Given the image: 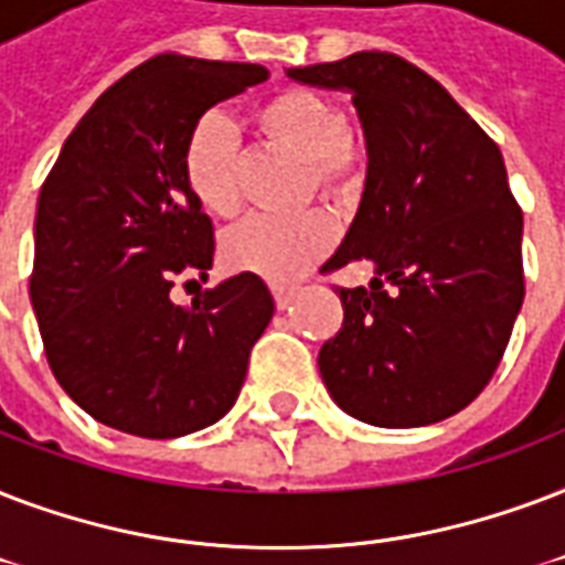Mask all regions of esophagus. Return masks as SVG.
<instances>
[{
  "instance_id": "obj_1",
  "label": "esophagus",
  "mask_w": 565,
  "mask_h": 565,
  "mask_svg": "<svg viewBox=\"0 0 565 565\" xmlns=\"http://www.w3.org/2000/svg\"><path fill=\"white\" fill-rule=\"evenodd\" d=\"M270 291H274V300H277L279 309H286V306L295 300L297 286H286V282H277V286H270Z\"/></svg>"
}]
</instances>
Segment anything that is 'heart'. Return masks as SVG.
I'll list each match as a JSON object with an SVG mask.
<instances>
[{"label":"heart","instance_id":"obj_1","mask_svg":"<svg viewBox=\"0 0 565 565\" xmlns=\"http://www.w3.org/2000/svg\"><path fill=\"white\" fill-rule=\"evenodd\" d=\"M270 141L300 152L312 164V179L330 194H344L356 182L351 120L342 105L312 90H282L256 111ZM182 173L205 212L230 217L242 205V135L221 111H209L191 126L182 150ZM335 221L323 209L297 214H250L223 235V262L270 282H288L330 253Z\"/></svg>","mask_w":565,"mask_h":565}]
</instances>
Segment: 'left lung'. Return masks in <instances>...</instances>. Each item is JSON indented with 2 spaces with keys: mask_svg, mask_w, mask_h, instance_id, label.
<instances>
[{
  "mask_svg": "<svg viewBox=\"0 0 565 565\" xmlns=\"http://www.w3.org/2000/svg\"><path fill=\"white\" fill-rule=\"evenodd\" d=\"M286 73L351 94L369 152L356 217L323 268L369 259L374 279L339 288L344 321L318 353L323 386L374 427L460 413L495 374L524 300V221L504 156L397 55L353 52Z\"/></svg>",
  "mask_w": 565,
  "mask_h": 565,
  "instance_id": "8db88e82",
  "label": "left lung"
}]
</instances>
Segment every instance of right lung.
<instances>
[{"label": "right lung", "mask_w": 565, "mask_h": 565, "mask_svg": "<svg viewBox=\"0 0 565 565\" xmlns=\"http://www.w3.org/2000/svg\"><path fill=\"white\" fill-rule=\"evenodd\" d=\"M262 64L156 55L108 87L61 147L34 214L32 306L61 388L96 422L177 439L230 413L274 315L256 274L170 300L212 268V221L182 173L191 126L265 82Z\"/></svg>", "instance_id": "add662e5"}]
</instances>
